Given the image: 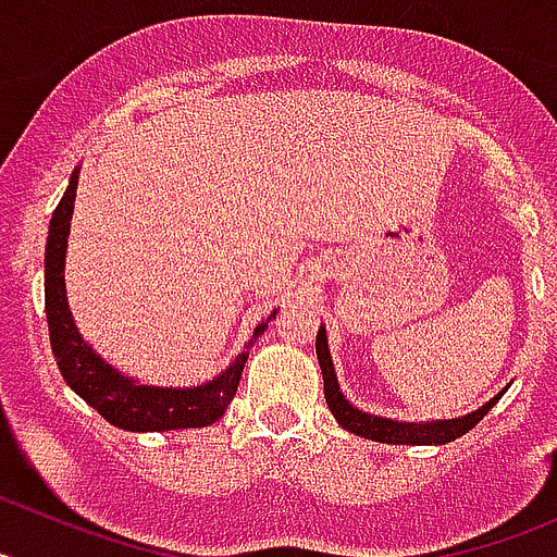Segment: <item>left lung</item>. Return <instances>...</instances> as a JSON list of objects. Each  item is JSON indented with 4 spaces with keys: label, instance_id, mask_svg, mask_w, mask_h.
Segmentation results:
<instances>
[{
    "label": "left lung",
    "instance_id": "obj_1",
    "mask_svg": "<svg viewBox=\"0 0 557 557\" xmlns=\"http://www.w3.org/2000/svg\"><path fill=\"white\" fill-rule=\"evenodd\" d=\"M314 351H318V362H321L323 371V393H326V405L332 410V416L337 418V424L343 430L354 432L359 437H368V441H376V444H412V446H444L457 441L460 435H466L469 430H474L482 418L488 416L491 407L502 398V393H496L491 401L480 407V410L469 412V416L460 418H437V421H396V418H382L371 416V412L359 410L343 396L337 382V373H334L332 351H329V337L326 326L318 329V339H314Z\"/></svg>",
    "mask_w": 557,
    "mask_h": 557
}]
</instances>
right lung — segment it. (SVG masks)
Returning a JSON list of instances; mask_svg holds the SVG:
<instances>
[{
	"label": "right lung",
	"mask_w": 557,
	"mask_h": 557,
	"mask_svg": "<svg viewBox=\"0 0 557 557\" xmlns=\"http://www.w3.org/2000/svg\"><path fill=\"white\" fill-rule=\"evenodd\" d=\"M77 175H81V166H75V172H72L61 203H58L55 214L49 220L47 253H44V304H47L49 339H52V354H55L66 385L88 407H95L106 421L127 432L191 430V426L214 424L228 410L245 362H248L250 346L262 337L268 323L275 318V309L268 314V321L253 329L245 348L231 359L225 371L211 376L203 385H145L139 379L122 373L120 368H113L77 332L66 298L63 270H66V239L69 228H72V211H75Z\"/></svg>",
	"instance_id": "1"
}]
</instances>
